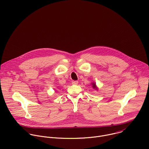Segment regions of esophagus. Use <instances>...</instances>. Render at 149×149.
Wrapping results in <instances>:
<instances>
[{"mask_svg": "<svg viewBox=\"0 0 149 149\" xmlns=\"http://www.w3.org/2000/svg\"><path fill=\"white\" fill-rule=\"evenodd\" d=\"M72 84L74 85H77L78 84V81H72Z\"/></svg>", "mask_w": 149, "mask_h": 149, "instance_id": "obj_1", "label": "esophagus"}]
</instances>
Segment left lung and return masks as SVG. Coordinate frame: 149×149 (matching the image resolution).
Masks as SVG:
<instances>
[{
    "label": "left lung",
    "mask_w": 149,
    "mask_h": 149,
    "mask_svg": "<svg viewBox=\"0 0 149 149\" xmlns=\"http://www.w3.org/2000/svg\"><path fill=\"white\" fill-rule=\"evenodd\" d=\"M91 85H92V88H93V89L97 91L98 88H97V86H96L95 82H92V83H91Z\"/></svg>",
    "instance_id": "obj_1"
}]
</instances>
